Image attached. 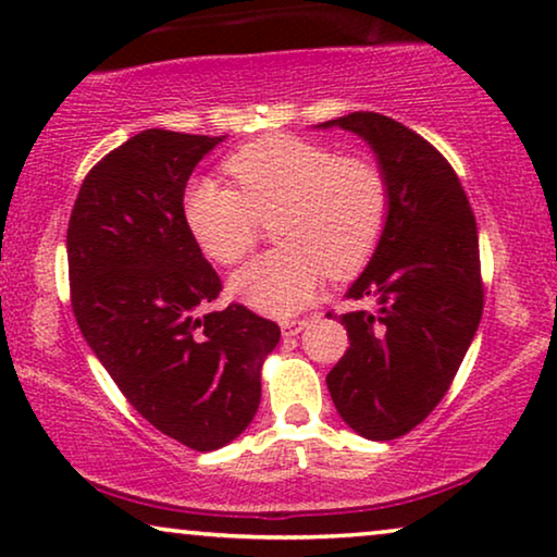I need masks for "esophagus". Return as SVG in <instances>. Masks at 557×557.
Listing matches in <instances>:
<instances>
[{
  "label": "esophagus",
  "instance_id": "34e87169",
  "mask_svg": "<svg viewBox=\"0 0 557 557\" xmlns=\"http://www.w3.org/2000/svg\"><path fill=\"white\" fill-rule=\"evenodd\" d=\"M307 324L309 319H288V322H281V332H284V337H294V334H299Z\"/></svg>",
  "mask_w": 557,
  "mask_h": 557
}]
</instances>
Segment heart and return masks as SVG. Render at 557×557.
Returning a JSON list of instances; mask_svg holds the SVG:
<instances>
[{"label":"heart","instance_id":"heart-1","mask_svg":"<svg viewBox=\"0 0 557 557\" xmlns=\"http://www.w3.org/2000/svg\"><path fill=\"white\" fill-rule=\"evenodd\" d=\"M238 189L210 177L187 187L185 223L215 263L233 265L253 248L258 223L273 220L276 250L233 273L235 299L269 317H292L314 299L326 271L345 276L368 261L383 235L391 193L375 162L339 157L292 134L250 141L227 157Z\"/></svg>","mask_w":557,"mask_h":557}]
</instances>
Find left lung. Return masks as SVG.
<instances>
[{"instance_id":"left-lung-1","label":"left lung","mask_w":557,"mask_h":557,"mask_svg":"<svg viewBox=\"0 0 557 557\" xmlns=\"http://www.w3.org/2000/svg\"><path fill=\"white\" fill-rule=\"evenodd\" d=\"M368 144L391 208L347 299L372 311L342 317L349 349L326 375L334 408L370 441L416 429L444 398L474 339L484 292L474 212L451 164L408 126L372 111L324 121Z\"/></svg>"}]
</instances>
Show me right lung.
Returning a JSON list of instances; mask_svg holds the SVG:
<instances>
[{
    "label": "right lung",
    "mask_w": 557,
    "mask_h": 557,
    "mask_svg": "<svg viewBox=\"0 0 557 557\" xmlns=\"http://www.w3.org/2000/svg\"><path fill=\"white\" fill-rule=\"evenodd\" d=\"M225 136L147 128L83 180L67 223L73 314L126 400L195 451L238 438L261 403L278 324L218 299V273L185 223L189 174Z\"/></svg>",
    "instance_id": "1"
}]
</instances>
